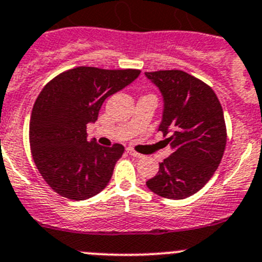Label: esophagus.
I'll list each match as a JSON object with an SVG mask.
<instances>
[{
  "label": "esophagus",
  "mask_w": 262,
  "mask_h": 262,
  "mask_svg": "<svg viewBox=\"0 0 262 262\" xmlns=\"http://www.w3.org/2000/svg\"><path fill=\"white\" fill-rule=\"evenodd\" d=\"M126 151H128L129 155H132V156H133V158H137V159H142V158H143L142 154L136 152V151H134L133 148H128V150H126Z\"/></svg>",
  "instance_id": "obj_1"
}]
</instances>
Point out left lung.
I'll return each mask as SVG.
<instances>
[{
  "mask_svg": "<svg viewBox=\"0 0 262 262\" xmlns=\"http://www.w3.org/2000/svg\"><path fill=\"white\" fill-rule=\"evenodd\" d=\"M164 101L159 130L169 136L172 154L159 163L146 182L167 199H185L199 191L220 165L226 146L224 111L211 86L180 70L146 72Z\"/></svg>",
  "mask_w": 262,
  "mask_h": 262,
  "instance_id": "left-lung-1",
  "label": "left lung"
}]
</instances>
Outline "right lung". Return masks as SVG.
<instances>
[{"label":"right lung","mask_w":262,"mask_h":262,"mask_svg":"<svg viewBox=\"0 0 262 262\" xmlns=\"http://www.w3.org/2000/svg\"><path fill=\"white\" fill-rule=\"evenodd\" d=\"M139 70L76 67L62 72L38 94L29 121V145L38 172L49 186L71 200H85L108 185L124 146L88 141L106 98L124 89Z\"/></svg>","instance_id":"right-lung-1"}]
</instances>
